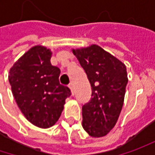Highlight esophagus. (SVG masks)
I'll use <instances>...</instances> for the list:
<instances>
[{
    "label": "esophagus",
    "mask_w": 155,
    "mask_h": 155,
    "mask_svg": "<svg viewBox=\"0 0 155 155\" xmlns=\"http://www.w3.org/2000/svg\"><path fill=\"white\" fill-rule=\"evenodd\" d=\"M70 91H71V95L73 96L74 95V89H73V86H72L71 84H70Z\"/></svg>",
    "instance_id": "esophagus-1"
}]
</instances>
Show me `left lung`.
Masks as SVG:
<instances>
[{"instance_id":"1","label":"left lung","mask_w":155,"mask_h":155,"mask_svg":"<svg viewBox=\"0 0 155 155\" xmlns=\"http://www.w3.org/2000/svg\"><path fill=\"white\" fill-rule=\"evenodd\" d=\"M84 70L92 97L82 108V126L90 136H105L115 127L122 111L128 84L124 63L97 45L71 49Z\"/></svg>"}]
</instances>
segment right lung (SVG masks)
I'll use <instances>...</instances> for the list:
<instances>
[{
  "mask_svg": "<svg viewBox=\"0 0 155 155\" xmlns=\"http://www.w3.org/2000/svg\"><path fill=\"white\" fill-rule=\"evenodd\" d=\"M52 52L41 45L26 51L9 70L15 102L28 122L40 128L53 126L71 91L59 84L60 70L50 62Z\"/></svg>",
  "mask_w": 155,
  "mask_h": 155,
  "instance_id": "obj_1",
  "label": "right lung"
}]
</instances>
